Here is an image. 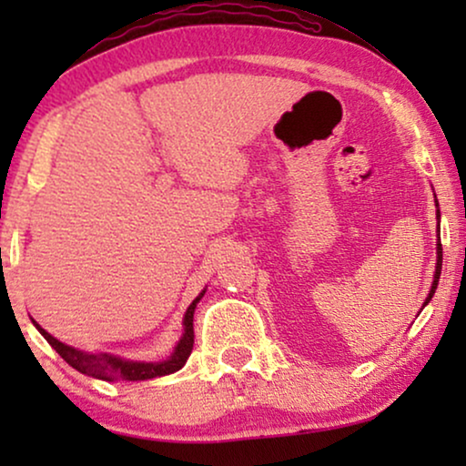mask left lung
<instances>
[{"label": "left lung", "instance_id": "left-lung-1", "mask_svg": "<svg viewBox=\"0 0 466 466\" xmlns=\"http://www.w3.org/2000/svg\"><path fill=\"white\" fill-rule=\"evenodd\" d=\"M437 216H439V212H437ZM441 263H443V248H441V241H439V244H437V269H435V279H432L431 292H429V297H426L424 305L431 301L432 295H435V290H437V284H439V276H441Z\"/></svg>", "mask_w": 466, "mask_h": 466}]
</instances>
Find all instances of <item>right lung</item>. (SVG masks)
Returning <instances> with one entry per match:
<instances>
[{
    "label": "right lung",
    "mask_w": 466,
    "mask_h": 466,
    "mask_svg": "<svg viewBox=\"0 0 466 466\" xmlns=\"http://www.w3.org/2000/svg\"><path fill=\"white\" fill-rule=\"evenodd\" d=\"M206 292V290H203ZM203 292L199 297L190 303V308L184 314V337L177 343L174 354L169 356L167 360L163 362H133V360H123L118 356L112 354H88V352H80L72 346H66L59 339H55L53 335L46 333L42 327H37V330L44 335L50 346L56 350V354L61 356L67 365H72L76 371L91 375V378L104 380V381H137V380H152V378H161V375H169L176 373L177 369L184 367V362L188 360L190 352H193V343H195V329H193V314L197 303L203 297Z\"/></svg>",
    "instance_id": "right-lung-1"
}]
</instances>
